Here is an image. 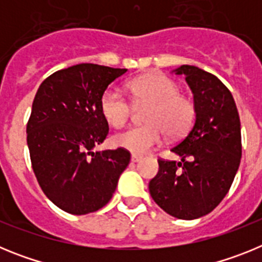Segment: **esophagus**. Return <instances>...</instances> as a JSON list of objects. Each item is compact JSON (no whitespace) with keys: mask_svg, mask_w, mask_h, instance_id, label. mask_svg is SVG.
I'll return each instance as SVG.
<instances>
[{"mask_svg":"<svg viewBox=\"0 0 262 262\" xmlns=\"http://www.w3.org/2000/svg\"><path fill=\"white\" fill-rule=\"evenodd\" d=\"M142 159L143 156H140V155H136V154L131 155V161H133V163H138V161H140Z\"/></svg>","mask_w":262,"mask_h":262,"instance_id":"esophagus-1","label":"esophagus"}]
</instances>
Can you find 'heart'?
<instances>
[{
	"instance_id": "heart-1",
	"label": "heart",
	"mask_w": 262,
	"mask_h": 262,
	"mask_svg": "<svg viewBox=\"0 0 262 262\" xmlns=\"http://www.w3.org/2000/svg\"><path fill=\"white\" fill-rule=\"evenodd\" d=\"M128 90L135 105H149L144 113L142 126L131 127L113 139L117 147L134 154H147L160 144L164 135L177 138L193 124L195 106L190 98L180 94V86L164 75H145L128 82ZM99 110L105 120L114 128L128 123L133 105L119 90L110 86L99 98Z\"/></svg>"
}]
</instances>
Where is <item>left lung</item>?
<instances>
[{"instance_id": "obj_1", "label": "left lung", "mask_w": 262, "mask_h": 262, "mask_svg": "<svg viewBox=\"0 0 262 262\" xmlns=\"http://www.w3.org/2000/svg\"><path fill=\"white\" fill-rule=\"evenodd\" d=\"M176 75H185L193 92L195 120L170 149L181 161L157 160L149 194L169 215L191 221L211 212L230 190L242 159V131L232 94L219 78L194 66H181Z\"/></svg>"}]
</instances>
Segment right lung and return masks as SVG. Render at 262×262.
Instances as JSON below:
<instances>
[{
	"label": "right lung",
	"mask_w": 262,
	"mask_h": 262,
	"mask_svg": "<svg viewBox=\"0 0 262 262\" xmlns=\"http://www.w3.org/2000/svg\"><path fill=\"white\" fill-rule=\"evenodd\" d=\"M127 69L77 64L46 78L27 122L32 170L48 200L73 215L102 209L131 155L124 148L93 152L108 134L99 98Z\"/></svg>",
	"instance_id": "add662e5"
}]
</instances>
